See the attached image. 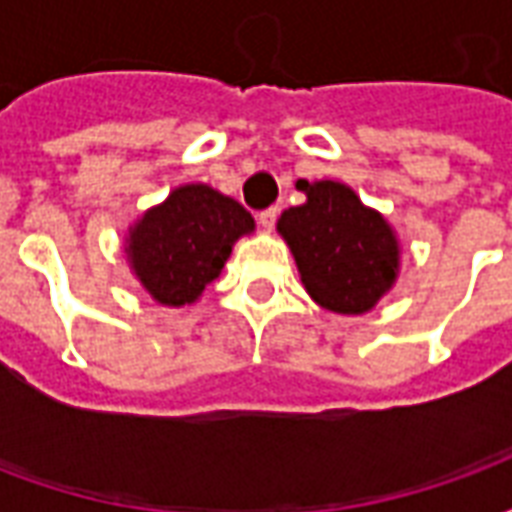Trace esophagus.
I'll return each instance as SVG.
<instances>
[{"label": "esophagus", "instance_id": "esophagus-1", "mask_svg": "<svg viewBox=\"0 0 512 512\" xmlns=\"http://www.w3.org/2000/svg\"><path fill=\"white\" fill-rule=\"evenodd\" d=\"M277 216H279V208H277V205H271V208H266V211L257 213V219H260V224H263L266 230H271V227L277 224Z\"/></svg>", "mask_w": 512, "mask_h": 512}]
</instances>
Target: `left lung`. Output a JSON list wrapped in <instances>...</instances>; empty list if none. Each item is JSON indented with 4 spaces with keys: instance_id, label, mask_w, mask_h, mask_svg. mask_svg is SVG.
Wrapping results in <instances>:
<instances>
[{
    "instance_id": "left-lung-1",
    "label": "left lung",
    "mask_w": 512,
    "mask_h": 512,
    "mask_svg": "<svg viewBox=\"0 0 512 512\" xmlns=\"http://www.w3.org/2000/svg\"><path fill=\"white\" fill-rule=\"evenodd\" d=\"M299 189L307 202L288 208L277 227L304 288L326 310L367 312L395 282L397 241L389 224L343 183L301 180Z\"/></svg>"
}]
</instances>
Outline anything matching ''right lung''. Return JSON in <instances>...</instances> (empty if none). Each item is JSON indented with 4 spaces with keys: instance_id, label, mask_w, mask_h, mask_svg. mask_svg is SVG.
Listing matches in <instances>:
<instances>
[{
    "instance_id": "add662e5",
    "label": "right lung",
    "mask_w": 512,
    "mask_h": 512,
    "mask_svg": "<svg viewBox=\"0 0 512 512\" xmlns=\"http://www.w3.org/2000/svg\"><path fill=\"white\" fill-rule=\"evenodd\" d=\"M252 213L211 186H180L147 211L128 244L136 277L158 304H191L211 285L244 233Z\"/></svg>"
}]
</instances>
